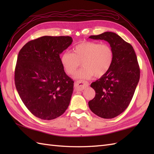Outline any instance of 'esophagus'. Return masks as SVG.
<instances>
[{
    "label": "esophagus",
    "mask_w": 154,
    "mask_h": 154,
    "mask_svg": "<svg viewBox=\"0 0 154 154\" xmlns=\"http://www.w3.org/2000/svg\"><path fill=\"white\" fill-rule=\"evenodd\" d=\"M89 86V83L85 81H77L75 83V89L77 91H83Z\"/></svg>",
    "instance_id": "34e87169"
}]
</instances>
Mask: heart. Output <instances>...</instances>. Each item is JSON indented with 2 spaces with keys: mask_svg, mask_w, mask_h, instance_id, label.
Wrapping results in <instances>:
<instances>
[{
  "mask_svg": "<svg viewBox=\"0 0 154 154\" xmlns=\"http://www.w3.org/2000/svg\"><path fill=\"white\" fill-rule=\"evenodd\" d=\"M114 51L109 45L94 42H83L73 49V54L65 51L60 60L63 69L68 75H73L81 64L83 67L75 75L77 79H89L94 75L102 77L112 67Z\"/></svg>",
  "mask_w": 154,
  "mask_h": 154,
  "instance_id": "1",
  "label": "heart"
}]
</instances>
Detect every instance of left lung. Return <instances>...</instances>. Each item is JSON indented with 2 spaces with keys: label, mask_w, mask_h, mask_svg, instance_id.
I'll return each mask as SVG.
<instances>
[{
  "label": "left lung",
  "mask_w": 154,
  "mask_h": 154,
  "mask_svg": "<svg viewBox=\"0 0 154 154\" xmlns=\"http://www.w3.org/2000/svg\"><path fill=\"white\" fill-rule=\"evenodd\" d=\"M89 38L108 42L114 51L110 70L91 85L95 97L89 101L94 114L103 119H113L126 109L134 94L140 79L138 60L132 45L114 32H106Z\"/></svg>",
  "instance_id": "8db88e82"
}]
</instances>
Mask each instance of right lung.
<instances>
[{
  "label": "right lung",
  "mask_w": 154,
  "mask_h": 154,
  "mask_svg": "<svg viewBox=\"0 0 154 154\" xmlns=\"http://www.w3.org/2000/svg\"><path fill=\"white\" fill-rule=\"evenodd\" d=\"M72 42L70 36L45 35L28 42L19 51L16 90L27 109L39 119H56L69 105L74 82L64 71L60 55Z\"/></svg>",
  "instance_id": "obj_1"
}]
</instances>
